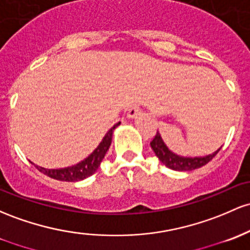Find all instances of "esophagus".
I'll return each mask as SVG.
<instances>
[{
  "mask_svg": "<svg viewBox=\"0 0 250 250\" xmlns=\"http://www.w3.org/2000/svg\"><path fill=\"white\" fill-rule=\"evenodd\" d=\"M140 110H141V109H140V106L136 105V104H135V105H131L130 108L128 109V112H127L128 119H134L136 115L140 114Z\"/></svg>",
  "mask_w": 250,
  "mask_h": 250,
  "instance_id": "34e87169",
  "label": "esophagus"
}]
</instances>
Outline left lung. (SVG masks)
I'll list each match as a JSON object with an SVG mask.
<instances>
[{
	"label": "left lung",
	"mask_w": 250,
	"mask_h": 250,
	"mask_svg": "<svg viewBox=\"0 0 250 250\" xmlns=\"http://www.w3.org/2000/svg\"><path fill=\"white\" fill-rule=\"evenodd\" d=\"M150 147L154 150L155 155L158 156L159 160L164 164L168 168L174 169V171H193V169L199 168L207 165L210 160L215 158V155L219 152L221 148H218L216 152L212 154L205 155V156H194V158H188V156H180L175 153L171 152L168 147L166 146L164 140L161 139V135L159 131H156V135L150 142Z\"/></svg>",
	"instance_id": "8db88e82"
}]
</instances>
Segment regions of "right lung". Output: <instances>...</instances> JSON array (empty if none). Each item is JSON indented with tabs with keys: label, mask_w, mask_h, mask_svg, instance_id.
Listing matches in <instances>:
<instances>
[{
	"label": "right lung",
	"mask_w": 250,
	"mask_h": 250,
	"mask_svg": "<svg viewBox=\"0 0 250 250\" xmlns=\"http://www.w3.org/2000/svg\"><path fill=\"white\" fill-rule=\"evenodd\" d=\"M119 125L120 122L116 123L111 129H109L108 133L105 134V136H104L101 144L98 145L94 152L87 156V158H85L83 161L77 164V165L57 169H47L40 166H37V168L39 169L41 173L48 175L49 178H53V179L62 180V182H79V180H83L85 178L90 177V175H92L97 171L101 163H102L104 155L108 152L109 147L111 145L114 129Z\"/></svg>",
	"instance_id": "1"
}]
</instances>
